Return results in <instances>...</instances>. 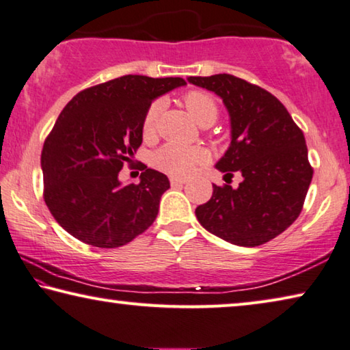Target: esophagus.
Here are the masks:
<instances>
[{
  "mask_svg": "<svg viewBox=\"0 0 350 350\" xmlns=\"http://www.w3.org/2000/svg\"><path fill=\"white\" fill-rule=\"evenodd\" d=\"M186 183V180H183V178H176V176H172L170 178V185L174 186V187H178V186H183Z\"/></svg>",
  "mask_w": 350,
  "mask_h": 350,
  "instance_id": "1",
  "label": "esophagus"
}]
</instances>
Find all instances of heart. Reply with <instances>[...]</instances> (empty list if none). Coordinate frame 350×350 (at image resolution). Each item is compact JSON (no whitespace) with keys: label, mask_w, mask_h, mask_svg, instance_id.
Returning a JSON list of instances; mask_svg holds the SVG:
<instances>
[{"label":"heart","mask_w":350,"mask_h":350,"mask_svg":"<svg viewBox=\"0 0 350 350\" xmlns=\"http://www.w3.org/2000/svg\"><path fill=\"white\" fill-rule=\"evenodd\" d=\"M185 105L191 116L196 119L197 124L202 127H209L215 122L219 116V108L215 100L203 91H189L185 96ZM164 107L163 100H154L148 105L147 111L142 119V136L148 139L154 135L157 130V121L159 113ZM208 154L202 147L181 146L175 142H169L158 148L152 157V164L158 170L165 172L172 176H189L202 165Z\"/></svg>","instance_id":"obj_1"}]
</instances>
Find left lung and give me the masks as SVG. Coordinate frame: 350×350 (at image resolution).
Instances as JSON below:
<instances>
[{
  "label": "left lung",
  "instance_id": "left-lung-1",
  "mask_svg": "<svg viewBox=\"0 0 350 350\" xmlns=\"http://www.w3.org/2000/svg\"><path fill=\"white\" fill-rule=\"evenodd\" d=\"M220 96L231 119V144L215 167L240 172L239 187L215 186L196 209L204 229L239 246H259L299 217L313 169L306 137L278 97L231 74L189 77Z\"/></svg>",
  "mask_w": 350,
  "mask_h": 350
}]
</instances>
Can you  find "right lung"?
<instances>
[{"label":"right lung","mask_w":350,"mask_h":350,"mask_svg":"<svg viewBox=\"0 0 350 350\" xmlns=\"http://www.w3.org/2000/svg\"><path fill=\"white\" fill-rule=\"evenodd\" d=\"M181 77L122 76L80 91L63 108L43 146V197L57 223L80 242L118 248L158 215L169 178L153 169L122 185L119 172L142 142L148 105Z\"/></svg>","instance_id":"right-lung-1"}]
</instances>
